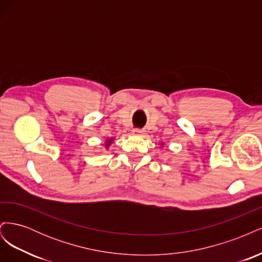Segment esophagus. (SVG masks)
Masks as SVG:
<instances>
[{
	"instance_id": "obj_1",
	"label": "esophagus",
	"mask_w": 262,
	"mask_h": 262,
	"mask_svg": "<svg viewBox=\"0 0 262 262\" xmlns=\"http://www.w3.org/2000/svg\"><path fill=\"white\" fill-rule=\"evenodd\" d=\"M132 133L134 134V136H142V134H144V131L141 130V129L136 128V129L132 130Z\"/></svg>"
}]
</instances>
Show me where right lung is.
Returning <instances> with one entry per match:
<instances>
[{"instance_id": "right-lung-1", "label": "right lung", "mask_w": 262, "mask_h": 262, "mask_svg": "<svg viewBox=\"0 0 262 262\" xmlns=\"http://www.w3.org/2000/svg\"><path fill=\"white\" fill-rule=\"evenodd\" d=\"M112 142H113V139H109V140L107 141V144H106V146L108 147L110 144H112Z\"/></svg>"}]
</instances>
